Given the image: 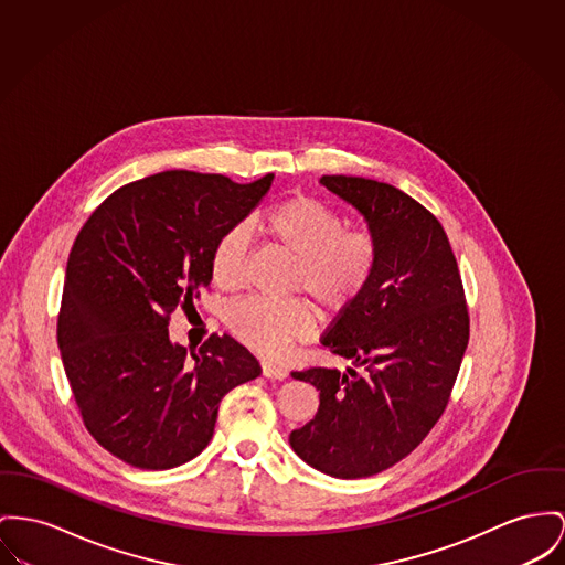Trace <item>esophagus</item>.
I'll return each instance as SVG.
<instances>
[{"label": "esophagus", "instance_id": "34e87169", "mask_svg": "<svg viewBox=\"0 0 565 565\" xmlns=\"http://www.w3.org/2000/svg\"><path fill=\"white\" fill-rule=\"evenodd\" d=\"M262 371H264V375L267 379H278V381H282V379H287V369H282L280 364H274V362H264L262 364Z\"/></svg>", "mask_w": 565, "mask_h": 565}]
</instances>
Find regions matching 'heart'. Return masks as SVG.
<instances>
[{
    "label": "heart",
    "instance_id": "obj_1",
    "mask_svg": "<svg viewBox=\"0 0 565 565\" xmlns=\"http://www.w3.org/2000/svg\"><path fill=\"white\" fill-rule=\"evenodd\" d=\"M253 228L276 248L296 259L291 289L306 294L321 315L349 308L369 287L379 246L366 231H349L339 212L312 196H291L253 221ZM250 253V233L231 226L212 253V278L223 289H237ZM226 323L237 339L264 353H280L291 340L308 332L310 319L301 301L271 303L246 300L226 312Z\"/></svg>",
    "mask_w": 565,
    "mask_h": 565
}]
</instances>
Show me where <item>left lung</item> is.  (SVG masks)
Wrapping results in <instances>:
<instances>
[{
	"mask_svg": "<svg viewBox=\"0 0 565 565\" xmlns=\"http://www.w3.org/2000/svg\"><path fill=\"white\" fill-rule=\"evenodd\" d=\"M319 182L362 214L379 264L321 339L355 369L291 373L319 390V409L289 444L317 471L358 480L412 454L444 414L469 342V312L448 235L426 207L366 178Z\"/></svg>",
	"mask_w": 565,
	"mask_h": 565,
	"instance_id": "left-lung-1",
	"label": "left lung"
}]
</instances>
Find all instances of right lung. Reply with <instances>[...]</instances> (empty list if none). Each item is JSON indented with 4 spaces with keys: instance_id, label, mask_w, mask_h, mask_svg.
I'll return each mask as SVG.
<instances>
[{
    "instance_id": "1",
    "label": "right lung",
    "mask_w": 565,
    "mask_h": 565,
    "mask_svg": "<svg viewBox=\"0 0 565 565\" xmlns=\"http://www.w3.org/2000/svg\"><path fill=\"white\" fill-rule=\"evenodd\" d=\"M274 182L162 171L115 190L76 235L57 344L92 437L139 469H171L205 450L228 390L257 379V358L212 334L190 353L169 317L212 282V253Z\"/></svg>"
}]
</instances>
